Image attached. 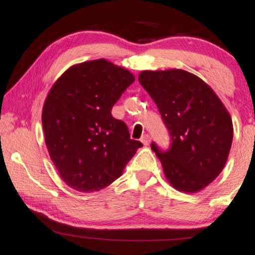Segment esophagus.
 <instances>
[{
    "mask_svg": "<svg viewBox=\"0 0 255 255\" xmlns=\"http://www.w3.org/2000/svg\"><path fill=\"white\" fill-rule=\"evenodd\" d=\"M140 140L145 146H147V145H149V142H151V137H149V134H144L141 137Z\"/></svg>",
    "mask_w": 255,
    "mask_h": 255,
    "instance_id": "1",
    "label": "esophagus"
}]
</instances>
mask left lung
Masks as SVG:
<instances>
[{
  "instance_id": "left-lung-1",
  "label": "left lung",
  "mask_w": 255,
  "mask_h": 255,
  "mask_svg": "<svg viewBox=\"0 0 255 255\" xmlns=\"http://www.w3.org/2000/svg\"><path fill=\"white\" fill-rule=\"evenodd\" d=\"M138 80L172 135L167 152L151 145L167 181L182 193H198L228 161L233 139L228 109L208 83L183 69L142 71Z\"/></svg>"
}]
</instances>
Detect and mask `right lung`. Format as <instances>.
I'll return each instance as SVG.
<instances>
[{
  "label": "right lung",
  "instance_id": "1",
  "mask_svg": "<svg viewBox=\"0 0 255 255\" xmlns=\"http://www.w3.org/2000/svg\"><path fill=\"white\" fill-rule=\"evenodd\" d=\"M133 81L127 68L97 59L71 66L51 87L41 113L45 144L59 175L74 190L108 187L142 146L111 116Z\"/></svg>",
  "mask_w": 255,
  "mask_h": 255
}]
</instances>
